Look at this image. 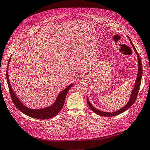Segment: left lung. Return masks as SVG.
<instances>
[{
  "label": "left lung",
  "mask_w": 150,
  "mask_h": 150,
  "mask_svg": "<svg viewBox=\"0 0 150 150\" xmlns=\"http://www.w3.org/2000/svg\"><path fill=\"white\" fill-rule=\"evenodd\" d=\"M130 40V43L132 44V45L133 46V48L134 50L135 51L136 54L137 55L138 57V63H139V69H138V74H137V79L135 81V86L134 87V89L132 92L130 97V100L128 101V103H127V105L124 106V107H123L122 108L120 109L118 111H116L115 112H104L102 111H100L97 109H96L95 108H94L91 103H90V101H88V99L87 98V104L88 105V106L94 112H95L97 115H100V116H108V117H111V116H116L118 115H120V114L122 113L123 112H124L125 110H127V109H129L130 106H132L134 103L137 99V95L138 93H139V89H140V84H141V81H142V73H143V69H142V61L141 59L140 58V56L138 53L136 49L135 48L132 42L131 41L130 39L129 38Z\"/></svg>",
  "instance_id": "8db88e82"
}]
</instances>
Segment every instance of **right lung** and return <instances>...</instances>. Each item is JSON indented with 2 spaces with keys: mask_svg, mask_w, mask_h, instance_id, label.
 <instances>
[{
  "mask_svg": "<svg viewBox=\"0 0 150 150\" xmlns=\"http://www.w3.org/2000/svg\"><path fill=\"white\" fill-rule=\"evenodd\" d=\"M10 59H9L8 64L10 63ZM8 67H7V71H6V77H7V81L8 83L10 94L11 96V100H12L13 103L20 111H21L22 112L25 114V115H26L29 117L36 118L39 119H47L52 118L53 117L55 116L60 111V110L62 109V108L63 106L65 98H66V96H67V94L69 90L71 88L72 86H73V84L69 85L68 87H67L64 90V91H63L58 95L55 102L52 106L48 108H44V109H39V110L30 109V108H27L26 106H25L21 102L20 100L16 97L15 93L13 91L12 88H11L10 83L9 81V79H8Z\"/></svg>",
  "mask_w": 150,
  "mask_h": 150,
  "instance_id": "add662e5",
  "label": "right lung"
}]
</instances>
